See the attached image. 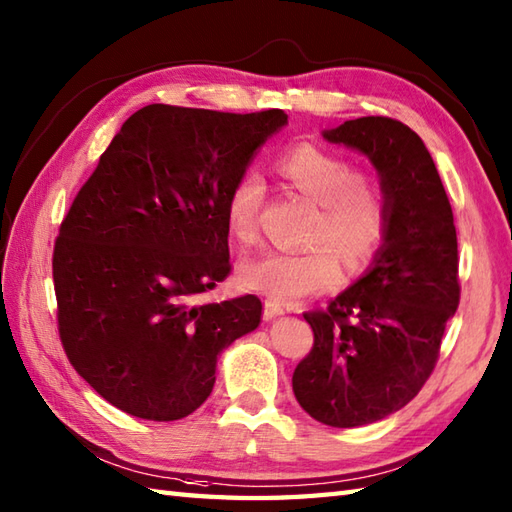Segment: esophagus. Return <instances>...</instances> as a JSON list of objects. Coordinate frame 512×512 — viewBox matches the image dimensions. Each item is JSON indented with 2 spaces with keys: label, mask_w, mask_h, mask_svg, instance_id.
Wrapping results in <instances>:
<instances>
[{
  "label": "esophagus",
  "mask_w": 512,
  "mask_h": 512,
  "mask_svg": "<svg viewBox=\"0 0 512 512\" xmlns=\"http://www.w3.org/2000/svg\"><path fill=\"white\" fill-rule=\"evenodd\" d=\"M284 312H286V310H284V306H281L279 301L266 299V303H264V319H266V321L275 319V317H281V314H284Z\"/></svg>",
  "instance_id": "esophagus-1"
}]
</instances>
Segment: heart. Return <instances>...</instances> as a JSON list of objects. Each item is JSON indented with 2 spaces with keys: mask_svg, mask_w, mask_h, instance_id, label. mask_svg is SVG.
<instances>
[{
  "mask_svg": "<svg viewBox=\"0 0 512 512\" xmlns=\"http://www.w3.org/2000/svg\"><path fill=\"white\" fill-rule=\"evenodd\" d=\"M277 171L292 189L319 204L308 253H270L250 257L239 279L250 290L279 301L319 295L341 281V259L358 268L383 246L389 226L387 193L374 176L356 171L354 162L317 143H299L277 160ZM266 200L262 173L244 171L226 198V228L239 244H255Z\"/></svg>",
  "mask_w": 512,
  "mask_h": 512,
  "instance_id": "heart-1",
  "label": "heart"
}]
</instances>
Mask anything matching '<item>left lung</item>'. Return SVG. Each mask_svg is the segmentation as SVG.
Returning a JSON list of instances; mask_svg holds the SVG:
<instances>
[{
  "mask_svg": "<svg viewBox=\"0 0 512 512\" xmlns=\"http://www.w3.org/2000/svg\"><path fill=\"white\" fill-rule=\"evenodd\" d=\"M323 136L372 160L389 209L365 277L325 310L303 314L314 345L292 374L314 420L350 429L402 409L431 376L460 306L458 235L429 149L405 123L363 116Z\"/></svg>",
  "mask_w": 512,
  "mask_h": 512,
  "instance_id": "8db88e82",
  "label": "left lung"
}]
</instances>
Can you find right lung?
<instances>
[{
	"label": "right lung",
	"mask_w": 512,
	"mask_h": 512,
	"mask_svg": "<svg viewBox=\"0 0 512 512\" xmlns=\"http://www.w3.org/2000/svg\"><path fill=\"white\" fill-rule=\"evenodd\" d=\"M284 110L154 103L123 123L52 253L72 367L129 416L180 420L211 396L217 356L262 321L255 295L198 306L231 275L226 198Z\"/></svg>",
	"instance_id": "1"
}]
</instances>
